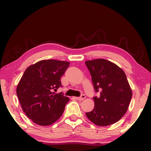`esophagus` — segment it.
Wrapping results in <instances>:
<instances>
[{
	"mask_svg": "<svg viewBox=\"0 0 151 151\" xmlns=\"http://www.w3.org/2000/svg\"><path fill=\"white\" fill-rule=\"evenodd\" d=\"M86 98V96H85V95H81V96H79V97H75V99L77 100H79V101H82V100H84V99Z\"/></svg>",
	"mask_w": 151,
	"mask_h": 151,
	"instance_id": "34e87169",
	"label": "esophagus"
}]
</instances>
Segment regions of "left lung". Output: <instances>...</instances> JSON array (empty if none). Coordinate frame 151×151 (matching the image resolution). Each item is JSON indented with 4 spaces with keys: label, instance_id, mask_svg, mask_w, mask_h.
I'll use <instances>...</instances> for the list:
<instances>
[{
    "label": "left lung",
    "instance_id": "left-lung-1",
    "mask_svg": "<svg viewBox=\"0 0 151 151\" xmlns=\"http://www.w3.org/2000/svg\"><path fill=\"white\" fill-rule=\"evenodd\" d=\"M91 76L95 91L94 108L86 113L91 122L99 126H106L119 121L127 111L132 90L125 72L113 62L104 60L86 61Z\"/></svg>",
    "mask_w": 151,
    "mask_h": 151
}]
</instances>
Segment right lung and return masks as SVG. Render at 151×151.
<instances>
[{
    "label": "right lung",
    "mask_w": 151,
    "mask_h": 151,
    "mask_svg": "<svg viewBox=\"0 0 151 151\" xmlns=\"http://www.w3.org/2000/svg\"><path fill=\"white\" fill-rule=\"evenodd\" d=\"M70 62L44 60L29 66L19 81L16 93L22 111L34 123L49 126L58 120L70 101L62 92L61 77Z\"/></svg>",
    "instance_id": "right-lung-1"
}]
</instances>
